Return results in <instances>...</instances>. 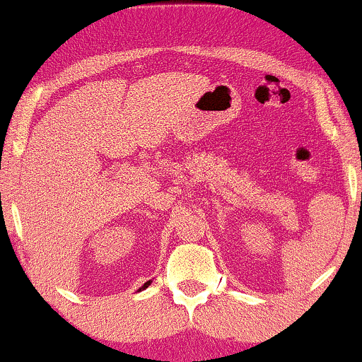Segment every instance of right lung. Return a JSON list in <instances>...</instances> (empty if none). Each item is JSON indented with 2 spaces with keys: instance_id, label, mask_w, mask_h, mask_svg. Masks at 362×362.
<instances>
[{
  "instance_id": "right-lung-1",
  "label": "right lung",
  "mask_w": 362,
  "mask_h": 362,
  "mask_svg": "<svg viewBox=\"0 0 362 362\" xmlns=\"http://www.w3.org/2000/svg\"><path fill=\"white\" fill-rule=\"evenodd\" d=\"M149 284H151V281H148V282H144V286H141V288L139 289H146L148 288V286Z\"/></svg>"
}]
</instances>
